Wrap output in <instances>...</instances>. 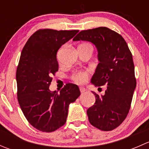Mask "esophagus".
<instances>
[{
  "mask_svg": "<svg viewBox=\"0 0 149 149\" xmlns=\"http://www.w3.org/2000/svg\"><path fill=\"white\" fill-rule=\"evenodd\" d=\"M79 90H80L81 93H84V92H85L86 91V88H84V87H83V86H80V87H79Z\"/></svg>",
  "mask_w": 149,
  "mask_h": 149,
  "instance_id": "esophagus-1",
  "label": "esophagus"
}]
</instances>
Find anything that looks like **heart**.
I'll list each match as a JSON object with an SVG mask.
<instances>
[{"mask_svg":"<svg viewBox=\"0 0 149 149\" xmlns=\"http://www.w3.org/2000/svg\"><path fill=\"white\" fill-rule=\"evenodd\" d=\"M81 45L91 46L89 44H84ZM61 50H60L59 52L58 53V59L59 61H61ZM88 75H89V73H88V70H75L70 76V79H72V81H73L77 84H83L87 81Z\"/></svg>","mask_w":149,"mask_h":149,"instance_id":"obj_1","label":"heart"}]
</instances>
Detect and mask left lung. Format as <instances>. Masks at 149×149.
Here are the masks:
<instances>
[{
    "mask_svg": "<svg viewBox=\"0 0 149 149\" xmlns=\"http://www.w3.org/2000/svg\"><path fill=\"white\" fill-rule=\"evenodd\" d=\"M73 40L95 45L100 63L91 83L96 86H107L104 95L92 91L96 101L87 109L88 121L103 131L114 130L127 117L136 86L131 52L120 34L104 26L83 30Z\"/></svg>",
    "mask_w": 149,
    "mask_h": 149,
    "instance_id": "obj_1",
    "label": "left lung"
}]
</instances>
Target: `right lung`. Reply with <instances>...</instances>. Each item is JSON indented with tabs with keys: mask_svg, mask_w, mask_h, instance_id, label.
<instances>
[{
	"mask_svg": "<svg viewBox=\"0 0 149 149\" xmlns=\"http://www.w3.org/2000/svg\"><path fill=\"white\" fill-rule=\"evenodd\" d=\"M78 31L41 29L22 49L16 69L17 99L29 123L42 132L50 133L62 127L69 104L81 94L78 86L70 83L59 93L49 88L52 76L58 70L57 52Z\"/></svg>",
	"mask_w": 149,
	"mask_h": 149,
	"instance_id": "1",
	"label": "right lung"
}]
</instances>
